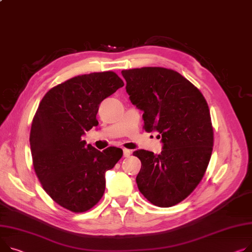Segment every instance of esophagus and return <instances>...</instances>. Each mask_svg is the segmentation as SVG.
Masks as SVG:
<instances>
[{
	"instance_id": "esophagus-1",
	"label": "esophagus",
	"mask_w": 252,
	"mask_h": 252,
	"mask_svg": "<svg viewBox=\"0 0 252 252\" xmlns=\"http://www.w3.org/2000/svg\"><path fill=\"white\" fill-rule=\"evenodd\" d=\"M123 151H124V157H128V156H130V154H131V151H130V150L125 148Z\"/></svg>"
}]
</instances>
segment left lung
<instances>
[{
	"instance_id": "left-lung-1",
	"label": "left lung",
	"mask_w": 252,
	"mask_h": 252,
	"mask_svg": "<svg viewBox=\"0 0 252 252\" xmlns=\"http://www.w3.org/2000/svg\"><path fill=\"white\" fill-rule=\"evenodd\" d=\"M130 102L143 110V128L158 131L162 152H133L142 163L139 190L157 207H172L187 198L209 165L214 131L208 103L179 73L159 66L122 71Z\"/></svg>"
}]
</instances>
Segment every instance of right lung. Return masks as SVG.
I'll return each instance as SVG.
<instances>
[{
	"label": "right lung",
	"mask_w": 252,
	"mask_h": 252,
	"mask_svg": "<svg viewBox=\"0 0 252 252\" xmlns=\"http://www.w3.org/2000/svg\"><path fill=\"white\" fill-rule=\"evenodd\" d=\"M125 85L114 72L74 77L50 89L40 101L30 130L34 171L57 204L74 213L93 208L105 190V172L122 156L120 148L100 152L82 140L98 126L99 104Z\"/></svg>",
	"instance_id": "right-lung-1"
}]
</instances>
